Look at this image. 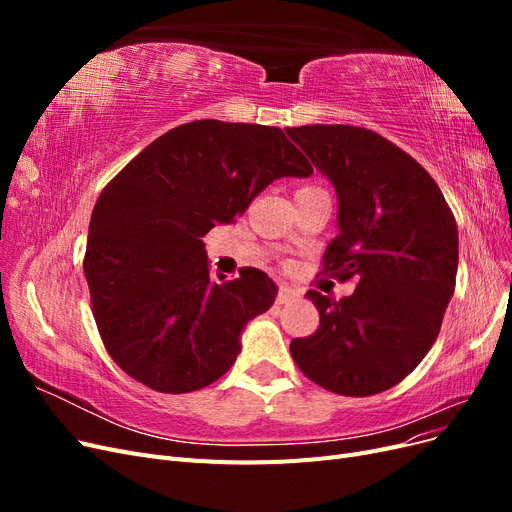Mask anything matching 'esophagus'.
<instances>
[{
  "label": "esophagus",
  "mask_w": 512,
  "mask_h": 512,
  "mask_svg": "<svg viewBox=\"0 0 512 512\" xmlns=\"http://www.w3.org/2000/svg\"><path fill=\"white\" fill-rule=\"evenodd\" d=\"M299 299H301V292L294 290V288H288V286H282L280 292H277V303H280V305L297 303Z\"/></svg>",
  "instance_id": "obj_1"
}]
</instances>
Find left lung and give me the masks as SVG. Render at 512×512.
<instances>
[{
    "mask_svg": "<svg viewBox=\"0 0 512 512\" xmlns=\"http://www.w3.org/2000/svg\"><path fill=\"white\" fill-rule=\"evenodd\" d=\"M286 134L337 194L339 235L324 252V271L359 275L342 301L307 290L320 327L292 339V359L327 391L382 393L425 359L440 333L459 262L455 218L427 170L376 132L316 123Z\"/></svg>",
    "mask_w": 512,
    "mask_h": 512,
    "instance_id": "obj_1",
    "label": "left lung"
}]
</instances>
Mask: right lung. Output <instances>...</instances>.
I'll use <instances>...</instances> for the list:
<instances>
[{
	"label": "right lung",
	"instance_id": "1",
	"mask_svg": "<svg viewBox=\"0 0 512 512\" xmlns=\"http://www.w3.org/2000/svg\"><path fill=\"white\" fill-rule=\"evenodd\" d=\"M312 173L280 128L200 119L156 138L106 185L83 269L102 342L128 376L190 393L226 374L277 286L260 269L211 280L203 237L275 179Z\"/></svg>",
	"mask_w": 512,
	"mask_h": 512
}]
</instances>
